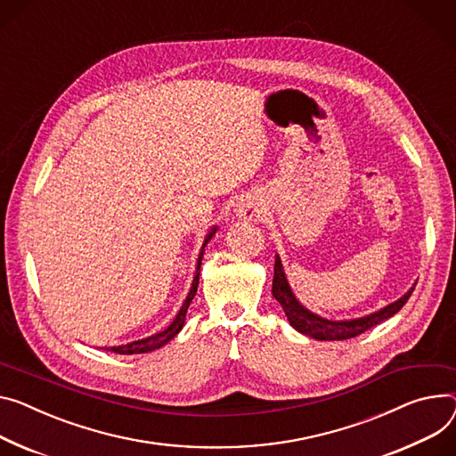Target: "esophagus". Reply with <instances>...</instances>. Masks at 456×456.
I'll return each mask as SVG.
<instances>
[{
	"label": "esophagus",
	"mask_w": 456,
	"mask_h": 456,
	"mask_svg": "<svg viewBox=\"0 0 456 456\" xmlns=\"http://www.w3.org/2000/svg\"><path fill=\"white\" fill-rule=\"evenodd\" d=\"M244 219H254V217H257L259 216V209H257V206H247L242 209V214H240Z\"/></svg>",
	"instance_id": "1"
}]
</instances>
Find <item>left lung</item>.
<instances>
[{
    "label": "left lung",
    "mask_w": 456,
    "mask_h": 456,
    "mask_svg": "<svg viewBox=\"0 0 456 456\" xmlns=\"http://www.w3.org/2000/svg\"><path fill=\"white\" fill-rule=\"evenodd\" d=\"M414 287L403 294L398 301L379 308L374 314H369L365 318H358V320H346V322H332V320H325L318 314L310 312L308 308H305L294 296L289 281H287V275L281 265V259L279 256H275V265H273V281H272V296L279 301V305L283 306L287 318L290 322V325L305 334L310 336L314 339H320V341H334V339H350V338H356L362 332L376 327L378 323L385 322L393 318L395 314L407 303V299L411 297Z\"/></svg>",
    "instance_id": "8db88e82"
}]
</instances>
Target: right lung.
Segmentation results:
<instances>
[{
    "instance_id": "add662e5",
    "label": "right lung",
    "mask_w": 456,
    "mask_h": 456,
    "mask_svg": "<svg viewBox=\"0 0 456 456\" xmlns=\"http://www.w3.org/2000/svg\"><path fill=\"white\" fill-rule=\"evenodd\" d=\"M216 230H217V226L212 228V232H209V233L206 235V239H204V242H202V248H200V254H199V259H197V270H195V277H193L191 289H190V292H188V296H186V299H184V303H183L179 314H177V316H175V320L171 322V325H169L166 330H162V332H159V334H155V336H150V338H146V339H138V341H133V343H127V345H120V346H111V348H110L111 353H117V354H144V353H151V350L160 348L162 345H166L169 339H173L175 336H177V334L183 330L184 322H186L188 306H190L191 299L195 297V292H197V287H199L200 261H202V256H204V248H206L208 240L214 237Z\"/></svg>"
}]
</instances>
